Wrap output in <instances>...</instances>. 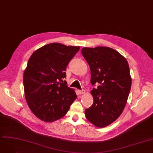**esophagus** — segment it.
Returning a JSON list of instances; mask_svg holds the SVG:
<instances>
[{"instance_id":"34e87169","label":"esophagus","mask_w":153,"mask_h":153,"mask_svg":"<svg viewBox=\"0 0 153 153\" xmlns=\"http://www.w3.org/2000/svg\"><path fill=\"white\" fill-rule=\"evenodd\" d=\"M78 92L79 94H83L85 93V91L84 90H78Z\"/></svg>"}]
</instances>
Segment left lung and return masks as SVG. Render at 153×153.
Instances as JSON below:
<instances>
[{
  "instance_id": "1",
  "label": "left lung",
  "mask_w": 153,
  "mask_h": 153,
  "mask_svg": "<svg viewBox=\"0 0 153 153\" xmlns=\"http://www.w3.org/2000/svg\"><path fill=\"white\" fill-rule=\"evenodd\" d=\"M82 53L88 63L92 85L91 106L85 110L86 119L104 128L118 118L124 110L131 87L128 63L117 51L106 47H84Z\"/></svg>"
}]
</instances>
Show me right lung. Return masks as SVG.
Masks as SVG:
<instances>
[{"label": "right lung", "instance_id": "add662e5", "mask_svg": "<svg viewBox=\"0 0 153 153\" xmlns=\"http://www.w3.org/2000/svg\"><path fill=\"white\" fill-rule=\"evenodd\" d=\"M80 48L52 43L35 50L24 73L27 103L32 113L45 122H53L67 114L76 98L75 90L63 79L67 66Z\"/></svg>", "mask_w": 153, "mask_h": 153}]
</instances>
